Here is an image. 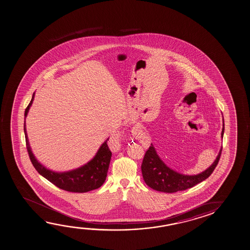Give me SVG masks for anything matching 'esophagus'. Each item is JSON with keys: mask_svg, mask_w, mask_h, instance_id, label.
Returning <instances> with one entry per match:
<instances>
[{"mask_svg": "<svg viewBox=\"0 0 250 250\" xmlns=\"http://www.w3.org/2000/svg\"><path fill=\"white\" fill-rule=\"evenodd\" d=\"M112 145H114V143L112 142Z\"/></svg>", "mask_w": 250, "mask_h": 250, "instance_id": "34e87169", "label": "esophagus"}]
</instances>
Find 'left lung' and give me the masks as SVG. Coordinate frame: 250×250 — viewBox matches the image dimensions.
Masks as SVG:
<instances>
[{"instance_id":"8db88e82","label":"left lung","mask_w":250,"mask_h":250,"mask_svg":"<svg viewBox=\"0 0 250 250\" xmlns=\"http://www.w3.org/2000/svg\"><path fill=\"white\" fill-rule=\"evenodd\" d=\"M223 133L224 121L222 131V138H223ZM222 149L223 147L221 148L214 163L207 169L197 175L189 176L177 172L166 166L161 158H159L156 149L151 144L150 148L146 150V155L143 159L141 166L143 178L146 185L158 191L174 193L180 190H185L207 179L208 177L211 175L219 162Z\"/></svg>"}]
</instances>
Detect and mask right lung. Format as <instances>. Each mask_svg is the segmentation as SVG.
I'll return each mask as SVG.
<instances>
[{
  "instance_id": "1",
  "label": "right lung",
  "mask_w": 250,
  "mask_h": 250,
  "mask_svg": "<svg viewBox=\"0 0 250 250\" xmlns=\"http://www.w3.org/2000/svg\"><path fill=\"white\" fill-rule=\"evenodd\" d=\"M34 98L35 92L33 94L30 103L25 110V119L27 112L29 111V108L32 105ZM24 132L27 152L33 166L42 177L54 184L55 186H57L58 188L69 192L84 193L99 188L104 184L107 176L108 168L111 158V150L107 146V140L109 139H106L102 144V146H100L94 158L84 166L70 171L55 172L46 169V167L41 165L34 156L27 139L26 121H24Z\"/></svg>"
}]
</instances>
